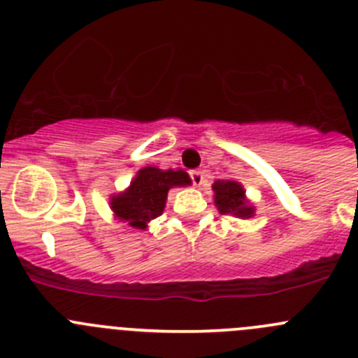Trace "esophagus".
<instances>
[{"label": "esophagus", "instance_id": "1", "mask_svg": "<svg viewBox=\"0 0 358 358\" xmlns=\"http://www.w3.org/2000/svg\"><path fill=\"white\" fill-rule=\"evenodd\" d=\"M190 178L196 187H199L203 183V173L201 171H190Z\"/></svg>", "mask_w": 358, "mask_h": 358}]
</instances>
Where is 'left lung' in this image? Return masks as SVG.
Listing matches in <instances>:
<instances>
[{"instance_id":"8db88e82","label":"left lung","mask_w":358,"mask_h":358,"mask_svg":"<svg viewBox=\"0 0 358 358\" xmlns=\"http://www.w3.org/2000/svg\"><path fill=\"white\" fill-rule=\"evenodd\" d=\"M213 203L222 215H233L236 219L255 217L256 206L247 199L245 189L236 180H217L212 185Z\"/></svg>"}]
</instances>
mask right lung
Listing matches in <instances>:
<instances>
[{
    "mask_svg": "<svg viewBox=\"0 0 358 358\" xmlns=\"http://www.w3.org/2000/svg\"><path fill=\"white\" fill-rule=\"evenodd\" d=\"M183 169H159L146 166L139 169L125 190L109 198V206L118 222L134 229H146L150 220L162 215L168 192L173 187L190 185Z\"/></svg>",
    "mask_w": 358,
    "mask_h": 358,
    "instance_id": "obj_1",
    "label": "right lung"
}]
</instances>
